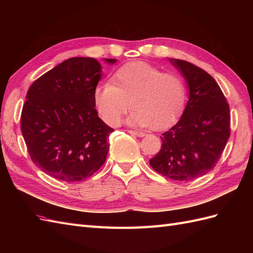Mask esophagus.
I'll use <instances>...</instances> for the list:
<instances>
[{"label": "esophagus", "mask_w": 253, "mask_h": 253, "mask_svg": "<svg viewBox=\"0 0 253 253\" xmlns=\"http://www.w3.org/2000/svg\"><path fill=\"white\" fill-rule=\"evenodd\" d=\"M129 134H133L135 136H138V137H143L145 134L142 132H138V131H133V129H128L127 131Z\"/></svg>", "instance_id": "esophagus-1"}]
</instances>
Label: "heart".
<instances>
[{
    "label": "heart",
    "instance_id": "heart-1",
    "mask_svg": "<svg viewBox=\"0 0 253 253\" xmlns=\"http://www.w3.org/2000/svg\"><path fill=\"white\" fill-rule=\"evenodd\" d=\"M187 97L185 81L175 73H163L145 62H129L115 72L110 83L94 90V103L101 119L116 126L134 109L127 122L163 129L179 117Z\"/></svg>",
    "mask_w": 253,
    "mask_h": 253
}]
</instances>
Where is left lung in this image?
Returning <instances> with one entry per match:
<instances>
[{
	"label": "left lung",
	"instance_id": "left-lung-1",
	"mask_svg": "<svg viewBox=\"0 0 253 253\" xmlns=\"http://www.w3.org/2000/svg\"><path fill=\"white\" fill-rule=\"evenodd\" d=\"M171 62L187 79L189 101L177 124L160 136L162 149L150 165L168 178L188 181L216 166L230 137V111L212 76L188 61Z\"/></svg>",
	"mask_w": 253,
	"mask_h": 253
}]
</instances>
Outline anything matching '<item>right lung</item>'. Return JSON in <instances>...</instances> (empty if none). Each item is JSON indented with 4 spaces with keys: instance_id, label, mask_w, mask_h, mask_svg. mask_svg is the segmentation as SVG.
<instances>
[{
    "instance_id": "obj_1",
    "label": "right lung",
    "mask_w": 253,
    "mask_h": 253,
    "mask_svg": "<svg viewBox=\"0 0 253 253\" xmlns=\"http://www.w3.org/2000/svg\"><path fill=\"white\" fill-rule=\"evenodd\" d=\"M100 78L96 59L76 57L42 75L27 91L22 135L33 163L52 178L81 181L105 162L114 128L95 109L93 95Z\"/></svg>"
}]
</instances>
